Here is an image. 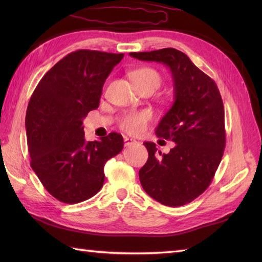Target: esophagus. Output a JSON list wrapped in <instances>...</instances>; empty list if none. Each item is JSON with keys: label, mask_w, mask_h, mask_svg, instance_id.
Instances as JSON below:
<instances>
[{"label": "esophagus", "mask_w": 262, "mask_h": 262, "mask_svg": "<svg viewBox=\"0 0 262 262\" xmlns=\"http://www.w3.org/2000/svg\"><path fill=\"white\" fill-rule=\"evenodd\" d=\"M124 142H125V146H132V145H135V144L137 143L135 140H133V138H129V137H125L124 138Z\"/></svg>", "instance_id": "1"}]
</instances>
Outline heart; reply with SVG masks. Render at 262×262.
Segmentation results:
<instances>
[{"label": "heart", "mask_w": 262, "mask_h": 262, "mask_svg": "<svg viewBox=\"0 0 262 262\" xmlns=\"http://www.w3.org/2000/svg\"><path fill=\"white\" fill-rule=\"evenodd\" d=\"M130 79L138 88H153L154 90L161 84V76L157 70L152 68H140L130 72ZM152 115L147 110L141 111H128L119 118V127L121 130L130 135H141L146 129L148 121L151 120Z\"/></svg>", "instance_id": "b5f03b06"}]
</instances>
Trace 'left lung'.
<instances>
[{"label":"left lung","instance_id":"8db88e82","mask_svg":"<svg viewBox=\"0 0 262 262\" xmlns=\"http://www.w3.org/2000/svg\"><path fill=\"white\" fill-rule=\"evenodd\" d=\"M129 55L168 66L174 85V102L155 133L176 146L162 154L154 143H144L148 160L140 170L142 187L153 199L170 207L191 203L210 185L224 153V105L219 88L186 54L174 48Z\"/></svg>","mask_w":262,"mask_h":262}]
</instances>
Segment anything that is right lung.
Listing matches in <instances>:
<instances>
[{
    "label": "right lung",
    "instance_id": "add662e5",
    "mask_svg": "<svg viewBox=\"0 0 262 262\" xmlns=\"http://www.w3.org/2000/svg\"><path fill=\"white\" fill-rule=\"evenodd\" d=\"M124 54L79 49L39 81L26 115L30 165L57 200L77 204L93 197L104 181L103 166L124 147L118 133L86 142L83 119L99 107L103 83Z\"/></svg>",
    "mask_w": 262,
    "mask_h": 262
}]
</instances>
